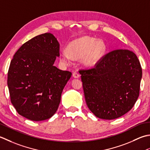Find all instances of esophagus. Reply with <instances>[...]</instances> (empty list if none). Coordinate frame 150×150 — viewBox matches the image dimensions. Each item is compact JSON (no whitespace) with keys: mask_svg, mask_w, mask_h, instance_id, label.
Returning <instances> with one entry per match:
<instances>
[{"mask_svg":"<svg viewBox=\"0 0 150 150\" xmlns=\"http://www.w3.org/2000/svg\"><path fill=\"white\" fill-rule=\"evenodd\" d=\"M72 76L74 77V78H78L79 77V74H78V73L77 72H73L72 74Z\"/></svg>","mask_w":150,"mask_h":150,"instance_id":"34e87169","label":"esophagus"}]
</instances>
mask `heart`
Masks as SVG:
<instances>
[{"label":"heart","instance_id":"1","mask_svg":"<svg viewBox=\"0 0 150 150\" xmlns=\"http://www.w3.org/2000/svg\"><path fill=\"white\" fill-rule=\"evenodd\" d=\"M107 46L102 39L96 40L89 36H83L74 39L67 46V51L61 53V59L68 64L71 59H80L82 65L85 68L95 66L104 55Z\"/></svg>","mask_w":150,"mask_h":150}]
</instances>
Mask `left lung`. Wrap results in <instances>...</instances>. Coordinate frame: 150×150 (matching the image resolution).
Instances as JSON below:
<instances>
[{"label": "left lung", "mask_w": 150, "mask_h": 150, "mask_svg": "<svg viewBox=\"0 0 150 150\" xmlns=\"http://www.w3.org/2000/svg\"><path fill=\"white\" fill-rule=\"evenodd\" d=\"M79 72L87 107L98 118L112 120L120 117L137 102L142 72L132 51L110 52L94 68Z\"/></svg>", "instance_id": "obj_1"}]
</instances>
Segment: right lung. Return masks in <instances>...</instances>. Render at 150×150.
Segmentation results:
<instances>
[{
	"mask_svg": "<svg viewBox=\"0 0 150 150\" xmlns=\"http://www.w3.org/2000/svg\"><path fill=\"white\" fill-rule=\"evenodd\" d=\"M59 43L50 33L35 36L19 48L10 63L8 87L11 103L28 120L51 118L72 73L54 65Z\"/></svg>",
	"mask_w": 150,
	"mask_h": 150,
	"instance_id": "1",
	"label": "right lung"
}]
</instances>
